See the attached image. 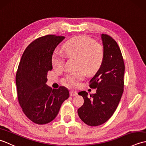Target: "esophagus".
Instances as JSON below:
<instances>
[{
  "label": "esophagus",
  "instance_id": "1",
  "mask_svg": "<svg viewBox=\"0 0 146 146\" xmlns=\"http://www.w3.org/2000/svg\"><path fill=\"white\" fill-rule=\"evenodd\" d=\"M77 93L76 91H73V90H71L70 92V95L71 97H74V96H76L77 95Z\"/></svg>",
  "mask_w": 146,
  "mask_h": 146
}]
</instances>
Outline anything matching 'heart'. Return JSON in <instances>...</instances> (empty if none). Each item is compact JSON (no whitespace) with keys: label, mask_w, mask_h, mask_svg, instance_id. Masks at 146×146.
Wrapping results in <instances>:
<instances>
[{"label":"heart","mask_w":146,"mask_h":146,"mask_svg":"<svg viewBox=\"0 0 146 146\" xmlns=\"http://www.w3.org/2000/svg\"><path fill=\"white\" fill-rule=\"evenodd\" d=\"M63 48L69 56L78 57L77 65L82 67L70 72L65 76L64 81L70 85H79L80 82L84 79L86 72L90 75L97 72L104 62V47L88 36L74 37L64 43ZM64 60L63 54L54 51L51 56L52 67L55 69H61L64 66Z\"/></svg>","instance_id":"1"}]
</instances>
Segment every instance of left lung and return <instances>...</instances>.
<instances>
[{
  "instance_id": "left-lung-1",
  "label": "left lung",
  "mask_w": 146,
  "mask_h": 146,
  "mask_svg": "<svg viewBox=\"0 0 146 146\" xmlns=\"http://www.w3.org/2000/svg\"><path fill=\"white\" fill-rule=\"evenodd\" d=\"M102 39L104 62L89 85L92 88H97V92L90 96L85 91L78 93L84 104L78 109V114L90 126L102 125L110 119L119 104L124 86L125 65L119 46L106 34H102Z\"/></svg>"
}]
</instances>
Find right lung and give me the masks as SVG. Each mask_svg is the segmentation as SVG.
<instances>
[{
    "label": "right lung",
    "instance_id": "add662e5",
    "mask_svg": "<svg viewBox=\"0 0 146 146\" xmlns=\"http://www.w3.org/2000/svg\"><path fill=\"white\" fill-rule=\"evenodd\" d=\"M65 38L46 35L31 42L24 51L15 76L17 98L26 116L37 124H46L55 119L69 91L64 86L52 89L46 85L47 75L52 69L51 56Z\"/></svg>",
    "mask_w": 146,
    "mask_h": 146
}]
</instances>
